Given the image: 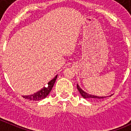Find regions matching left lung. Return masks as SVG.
<instances>
[{
    "instance_id": "obj_1",
    "label": "left lung",
    "mask_w": 131,
    "mask_h": 131,
    "mask_svg": "<svg viewBox=\"0 0 131 131\" xmlns=\"http://www.w3.org/2000/svg\"><path fill=\"white\" fill-rule=\"evenodd\" d=\"M77 88L78 90H79V92H80V94L82 96V97H84V98H85V99H93V100H100V99H103L105 98V97H106L105 96H102V97H99V96H94V95H91V94H88L87 92H84V91L82 90L81 88H80V87L79 86V85H77Z\"/></svg>"
}]
</instances>
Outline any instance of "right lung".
Here are the masks:
<instances>
[{
  "label": "right lung",
  "instance_id": "add662e5",
  "mask_svg": "<svg viewBox=\"0 0 131 131\" xmlns=\"http://www.w3.org/2000/svg\"><path fill=\"white\" fill-rule=\"evenodd\" d=\"M57 77L58 75H56L52 80H51L47 84V87H44V88H43V89L38 91L36 93H34V94L28 95V96H23V97L31 100V101H39L42 99H44L52 90L54 84L56 79H57Z\"/></svg>",
  "mask_w": 131,
  "mask_h": 131
}]
</instances>
